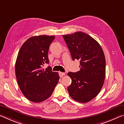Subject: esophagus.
Segmentation results:
<instances>
[{
	"instance_id": "34e87169",
	"label": "esophagus",
	"mask_w": 124,
	"mask_h": 124,
	"mask_svg": "<svg viewBox=\"0 0 124 124\" xmlns=\"http://www.w3.org/2000/svg\"><path fill=\"white\" fill-rule=\"evenodd\" d=\"M66 75V74H65L64 73L61 72H59V75H60V77H63V76H64V75Z\"/></svg>"
}]
</instances>
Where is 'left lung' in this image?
Instances as JSON below:
<instances>
[{
    "label": "left lung",
    "mask_w": 124,
    "mask_h": 124,
    "mask_svg": "<svg viewBox=\"0 0 124 124\" xmlns=\"http://www.w3.org/2000/svg\"><path fill=\"white\" fill-rule=\"evenodd\" d=\"M73 61H80V70L69 72L72 84L69 94L77 102L86 103L96 97L103 85L106 76V59L99 43L81 32L63 35Z\"/></svg>",
    "instance_id": "8db88e82"
}]
</instances>
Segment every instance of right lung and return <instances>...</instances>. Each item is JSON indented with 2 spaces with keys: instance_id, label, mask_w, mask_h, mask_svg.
<instances>
[{
  "instance_id": "obj_1",
  "label": "right lung",
  "mask_w": 124,
  "mask_h": 124,
  "mask_svg": "<svg viewBox=\"0 0 124 124\" xmlns=\"http://www.w3.org/2000/svg\"><path fill=\"white\" fill-rule=\"evenodd\" d=\"M54 36L38 35L29 38L23 44L15 63V74L18 86L27 99L38 103L51 96L59 80L57 72L49 66L48 51Z\"/></svg>"
}]
</instances>
